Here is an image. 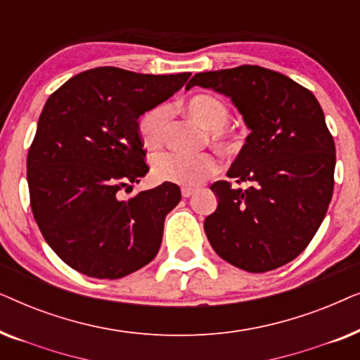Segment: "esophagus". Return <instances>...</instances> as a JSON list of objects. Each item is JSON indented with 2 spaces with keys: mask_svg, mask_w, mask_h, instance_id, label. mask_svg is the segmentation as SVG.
<instances>
[{
  "mask_svg": "<svg viewBox=\"0 0 360 360\" xmlns=\"http://www.w3.org/2000/svg\"><path fill=\"white\" fill-rule=\"evenodd\" d=\"M195 191H196V188H191V186H184V188H181V195H184V198H190Z\"/></svg>",
  "mask_w": 360,
  "mask_h": 360,
  "instance_id": "obj_1",
  "label": "esophagus"
}]
</instances>
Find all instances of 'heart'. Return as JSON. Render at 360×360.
Masks as SVG:
<instances>
[{"label":"heart","instance_id":"obj_1","mask_svg":"<svg viewBox=\"0 0 360 360\" xmlns=\"http://www.w3.org/2000/svg\"><path fill=\"white\" fill-rule=\"evenodd\" d=\"M186 111L201 126L210 129V137L219 149L231 150L236 146L234 132L226 127L229 120V108L218 96L196 95L186 101ZM169 106L159 105L141 116L139 136L142 144L155 149L164 142L165 126L169 121ZM218 172V160L213 154H184V152H162L152 159V174L160 181H174L185 186L198 185Z\"/></svg>","mask_w":360,"mask_h":360}]
</instances>
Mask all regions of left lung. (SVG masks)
Returning <instances> with one entry per match:
<instances>
[{
    "label": "left lung",
    "instance_id": "obj_1",
    "mask_svg": "<svg viewBox=\"0 0 360 360\" xmlns=\"http://www.w3.org/2000/svg\"><path fill=\"white\" fill-rule=\"evenodd\" d=\"M231 98L250 134L228 172L211 185L218 208L205 233L226 262L252 274L278 269L307 249L326 216L336 147L314 95L259 65L201 72L186 83Z\"/></svg>",
    "mask_w": 360,
    "mask_h": 360
}]
</instances>
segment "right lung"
I'll return each instance as SVG.
<instances>
[{"label": "right lung", "mask_w": 360, "mask_h": 360, "mask_svg": "<svg viewBox=\"0 0 360 360\" xmlns=\"http://www.w3.org/2000/svg\"><path fill=\"white\" fill-rule=\"evenodd\" d=\"M191 73L149 75L98 67L49 96L27 154L34 219L77 272L121 278L155 257L180 188L164 181L129 200L149 172L137 120L179 91Z\"/></svg>", "instance_id": "right-lung-1"}]
</instances>
